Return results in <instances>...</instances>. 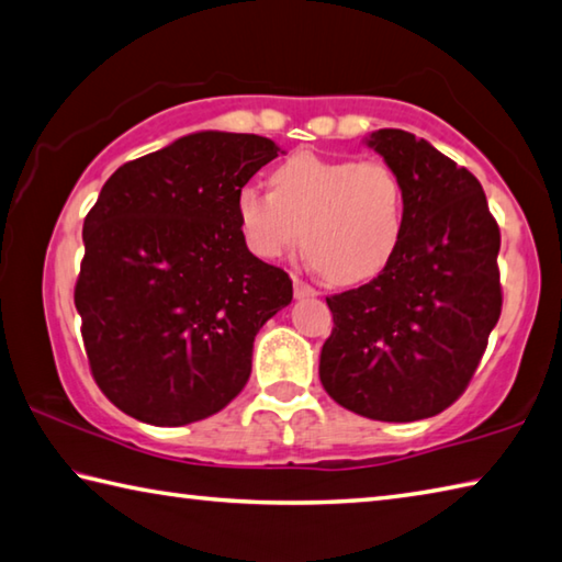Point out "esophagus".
Wrapping results in <instances>:
<instances>
[{
  "label": "esophagus",
  "mask_w": 562,
  "mask_h": 562,
  "mask_svg": "<svg viewBox=\"0 0 562 562\" xmlns=\"http://www.w3.org/2000/svg\"><path fill=\"white\" fill-rule=\"evenodd\" d=\"M292 284H294V297H297V300L316 297V290L312 288L310 282H304V280H300V278H294V280H292Z\"/></svg>",
  "instance_id": "obj_1"
}]
</instances>
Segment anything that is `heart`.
Returning a JSON list of instances; mask_svg holds the SVG:
<instances>
[{"label": "heart", "mask_w": 562, "mask_h": 562, "mask_svg": "<svg viewBox=\"0 0 562 562\" xmlns=\"http://www.w3.org/2000/svg\"><path fill=\"white\" fill-rule=\"evenodd\" d=\"M272 191L246 187L236 216L246 246L265 260L304 238L310 260L339 284L385 270L405 233V183L383 159L297 151L270 177Z\"/></svg>", "instance_id": "obj_1"}]
</instances>
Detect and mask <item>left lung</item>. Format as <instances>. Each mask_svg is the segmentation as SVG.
Segmentation results:
<instances>
[{"label": "left lung", "instance_id": "1", "mask_svg": "<svg viewBox=\"0 0 562 562\" xmlns=\"http://www.w3.org/2000/svg\"><path fill=\"white\" fill-rule=\"evenodd\" d=\"M366 145L405 183V233L379 278L326 297L319 379L346 411L413 423L450 407L482 361L502 314V233L482 183L430 142L375 130Z\"/></svg>", "mask_w": 562, "mask_h": 562}]
</instances>
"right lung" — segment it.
<instances>
[{
	"mask_svg": "<svg viewBox=\"0 0 562 562\" xmlns=\"http://www.w3.org/2000/svg\"><path fill=\"white\" fill-rule=\"evenodd\" d=\"M280 147L193 132L122 165L83 223L76 282L90 371L135 420L179 427L250 379L255 334L292 302L290 274L248 250L236 199Z\"/></svg>",
	"mask_w": 562,
	"mask_h": 562,
	"instance_id": "add662e5",
	"label": "right lung"
}]
</instances>
